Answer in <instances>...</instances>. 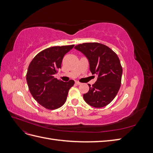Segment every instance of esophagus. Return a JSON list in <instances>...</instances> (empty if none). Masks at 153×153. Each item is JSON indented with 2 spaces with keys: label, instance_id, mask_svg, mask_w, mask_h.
<instances>
[{
  "label": "esophagus",
  "instance_id": "esophagus-1",
  "mask_svg": "<svg viewBox=\"0 0 153 153\" xmlns=\"http://www.w3.org/2000/svg\"><path fill=\"white\" fill-rule=\"evenodd\" d=\"M75 84H77V85H81V84H82V83L79 82L78 81H76V82H75Z\"/></svg>",
  "mask_w": 153,
  "mask_h": 153
}]
</instances>
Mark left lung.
<instances>
[{"label": "left lung", "mask_w": 153, "mask_h": 153, "mask_svg": "<svg viewBox=\"0 0 153 153\" xmlns=\"http://www.w3.org/2000/svg\"><path fill=\"white\" fill-rule=\"evenodd\" d=\"M75 48L87 58L92 75H98L96 82L89 84V90L84 94L85 102L95 108L108 105L116 96L121 84L123 68L113 50L98 43L78 45Z\"/></svg>", "instance_id": "left-lung-1"}]
</instances>
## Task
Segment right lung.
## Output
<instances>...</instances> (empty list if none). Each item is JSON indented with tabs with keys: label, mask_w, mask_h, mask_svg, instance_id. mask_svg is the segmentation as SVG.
<instances>
[{
	"label": "right lung",
	"mask_w": 153,
	"mask_h": 153,
	"mask_svg": "<svg viewBox=\"0 0 153 153\" xmlns=\"http://www.w3.org/2000/svg\"><path fill=\"white\" fill-rule=\"evenodd\" d=\"M73 47L74 45L48 48L37 54L29 64L26 75L29 89L34 100L46 108L62 106L75 84L73 80L64 82L53 76L61 68L64 55Z\"/></svg>",
	"instance_id": "1"
}]
</instances>
